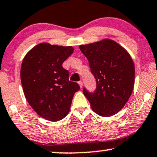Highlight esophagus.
I'll use <instances>...</instances> for the list:
<instances>
[{
  "label": "esophagus",
  "instance_id": "esophagus-1",
  "mask_svg": "<svg viewBox=\"0 0 157 157\" xmlns=\"http://www.w3.org/2000/svg\"><path fill=\"white\" fill-rule=\"evenodd\" d=\"M78 84H79V86H80V88H82V86H83V83H82V81H79V82H78Z\"/></svg>",
  "mask_w": 157,
  "mask_h": 157
}]
</instances>
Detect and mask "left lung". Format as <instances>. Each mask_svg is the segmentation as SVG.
Returning a JSON list of instances; mask_svg holds the SVG:
<instances>
[{"label":"left lung","instance_id":"obj_1","mask_svg":"<svg viewBox=\"0 0 157 157\" xmlns=\"http://www.w3.org/2000/svg\"><path fill=\"white\" fill-rule=\"evenodd\" d=\"M89 62L97 89L83 94L97 114L103 117L118 113L129 100L135 84V64L129 52L109 39L80 46Z\"/></svg>","mask_w":157,"mask_h":157}]
</instances>
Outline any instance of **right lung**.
<instances>
[{
    "instance_id": "1",
    "label": "right lung",
    "mask_w": 157,
    "mask_h": 157,
    "mask_svg": "<svg viewBox=\"0 0 157 157\" xmlns=\"http://www.w3.org/2000/svg\"><path fill=\"white\" fill-rule=\"evenodd\" d=\"M71 46L44 42L28 51L22 60L20 78L28 102L39 116L58 121L69 112L77 82L69 80V71L62 64L73 53Z\"/></svg>"
}]
</instances>
